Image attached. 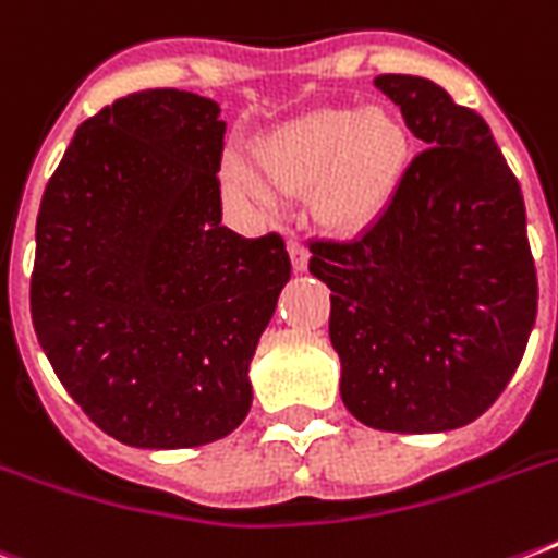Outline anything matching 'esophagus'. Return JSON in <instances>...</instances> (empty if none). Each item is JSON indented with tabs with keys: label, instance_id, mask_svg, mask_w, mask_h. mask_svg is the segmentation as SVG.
Instances as JSON below:
<instances>
[{
	"label": "esophagus",
	"instance_id": "obj_1",
	"mask_svg": "<svg viewBox=\"0 0 558 558\" xmlns=\"http://www.w3.org/2000/svg\"><path fill=\"white\" fill-rule=\"evenodd\" d=\"M287 248H289V257H292V269L304 271L306 263H310V252H306V245L301 243L298 236H289Z\"/></svg>",
	"mask_w": 558,
	"mask_h": 558
}]
</instances>
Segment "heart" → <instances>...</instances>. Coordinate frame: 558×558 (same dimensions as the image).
Masks as SVG:
<instances>
[{"label": "heart", "mask_w": 558, "mask_h": 558, "mask_svg": "<svg viewBox=\"0 0 558 558\" xmlns=\"http://www.w3.org/2000/svg\"><path fill=\"white\" fill-rule=\"evenodd\" d=\"M411 161L405 121L385 107L313 109L254 142V165L226 159L222 179L240 196L269 202L271 187L306 191L327 231L359 234L390 208Z\"/></svg>", "instance_id": "heart-1"}]
</instances>
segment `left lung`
<instances>
[{"mask_svg": "<svg viewBox=\"0 0 558 558\" xmlns=\"http://www.w3.org/2000/svg\"><path fill=\"white\" fill-rule=\"evenodd\" d=\"M373 86L428 150L359 240L310 245V271L332 292L350 414L379 432H451L501 397L536 324L524 196L475 109L414 74Z\"/></svg>", "mask_w": 558, "mask_h": 558, "instance_id": "1", "label": "left lung"}]
</instances>
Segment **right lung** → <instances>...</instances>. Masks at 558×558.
Wrapping results in <instances>:
<instances>
[{"label":"right lung","mask_w":558,"mask_h":558,"mask_svg":"<svg viewBox=\"0 0 558 558\" xmlns=\"http://www.w3.org/2000/svg\"><path fill=\"white\" fill-rule=\"evenodd\" d=\"M222 135L210 98L135 92L77 126L39 202V348L92 423L135 449H193L243 423L292 275L278 234L219 226Z\"/></svg>","instance_id":"right-lung-1"}]
</instances>
